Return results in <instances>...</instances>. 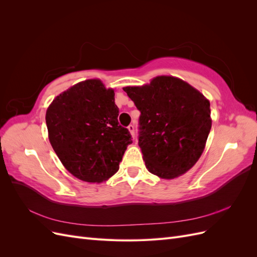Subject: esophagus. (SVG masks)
I'll return each mask as SVG.
<instances>
[{"label":"esophagus","mask_w":257,"mask_h":257,"mask_svg":"<svg viewBox=\"0 0 257 257\" xmlns=\"http://www.w3.org/2000/svg\"><path fill=\"white\" fill-rule=\"evenodd\" d=\"M127 130H128V132L131 133V135H132V137H135V127H134V125L133 124H130V125L127 126Z\"/></svg>","instance_id":"34e87169"}]
</instances>
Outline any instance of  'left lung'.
I'll return each mask as SVG.
<instances>
[{
    "mask_svg": "<svg viewBox=\"0 0 257 257\" xmlns=\"http://www.w3.org/2000/svg\"><path fill=\"white\" fill-rule=\"evenodd\" d=\"M123 90L142 113L138 145L147 169L167 180L189 172L211 130L209 99L190 83L166 75Z\"/></svg>",
    "mask_w": 257,
    "mask_h": 257,
    "instance_id": "8db88e82",
    "label": "left lung"
}]
</instances>
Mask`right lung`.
<instances>
[{
    "label": "right lung",
    "mask_w": 257,
    "mask_h": 257,
    "mask_svg": "<svg viewBox=\"0 0 257 257\" xmlns=\"http://www.w3.org/2000/svg\"><path fill=\"white\" fill-rule=\"evenodd\" d=\"M114 90L100 79L74 84L54 97L46 111L48 138L63 166L74 177L100 183L119 170L132 144L119 125Z\"/></svg>",
    "instance_id": "right-lung-1"
}]
</instances>
